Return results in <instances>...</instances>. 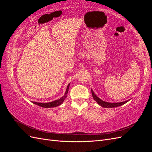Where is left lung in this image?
I'll use <instances>...</instances> for the list:
<instances>
[{"label":"left lung","mask_w":152,"mask_h":152,"mask_svg":"<svg viewBox=\"0 0 152 152\" xmlns=\"http://www.w3.org/2000/svg\"><path fill=\"white\" fill-rule=\"evenodd\" d=\"M91 93H92V95H93V98H94V99L96 101L97 103H98L100 106L104 107V108H114V107H119V106H121L124 104L126 103L127 102H129L130 99L125 101V102H120V103H109V102H106L103 101L102 99H101L100 98H99L97 96H96L94 93L93 91L91 89Z\"/></svg>","instance_id":"left-lung-1"}]
</instances>
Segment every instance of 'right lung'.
<instances>
[{"label":"right lung","mask_w":152,"mask_h":152,"mask_svg":"<svg viewBox=\"0 0 152 152\" xmlns=\"http://www.w3.org/2000/svg\"><path fill=\"white\" fill-rule=\"evenodd\" d=\"M70 84H69L66 87V90L65 92V94L63 96L57 100H55L54 102H49V103H37V102H31L34 104H35L38 106H40L41 107H43V108H53V107H58V106L60 105L63 102L64 100L65 99V98L67 97V94H68V88L69 87H70Z\"/></svg>","instance_id":"1"}]
</instances>
